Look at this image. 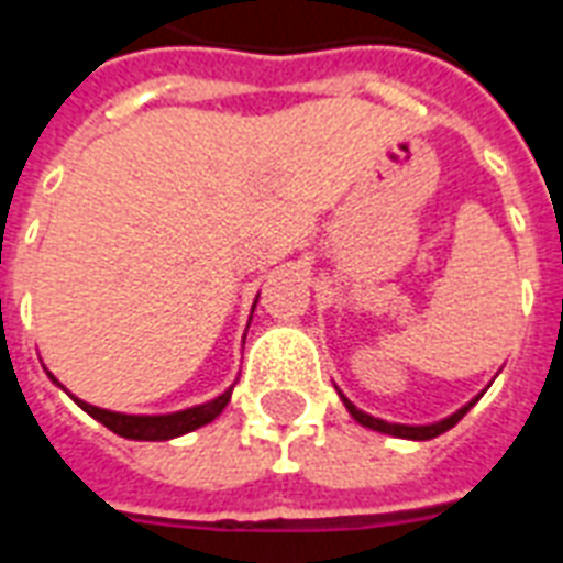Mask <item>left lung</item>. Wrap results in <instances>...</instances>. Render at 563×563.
<instances>
[{"mask_svg": "<svg viewBox=\"0 0 563 563\" xmlns=\"http://www.w3.org/2000/svg\"><path fill=\"white\" fill-rule=\"evenodd\" d=\"M338 395H341V401L343 407L350 410V416H353L355 422L358 424H365V428H371V431H379V434H391V437H401V440H431V437H440L443 431H449L452 424L461 422V416L467 413L471 410L473 404L479 401L483 398V391L473 398V401H467L461 410H455L452 416H446V419H440V422H431V424H401V422H386V419H377V416H371L365 413V410H358L346 395H343L341 389H338Z\"/></svg>", "mask_w": 563, "mask_h": 563, "instance_id": "1", "label": "left lung"}]
</instances>
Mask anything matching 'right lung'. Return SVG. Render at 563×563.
I'll return each instance as SVG.
<instances>
[{
	"label": "right lung",
	"instance_id": "obj_1",
	"mask_svg": "<svg viewBox=\"0 0 563 563\" xmlns=\"http://www.w3.org/2000/svg\"><path fill=\"white\" fill-rule=\"evenodd\" d=\"M256 301H253V310H256ZM246 329H250V325H246ZM47 377L54 379L59 389H66V386H63L51 371H47ZM232 389L234 386H229V389L222 391V395H217L213 401H205V404H198V407H186V410H177V413H162V416L114 413V410H102V407H92V404L80 401V398H75L71 391H68V395H71V401L78 404L84 413H90L96 422H102L108 431L126 437V440H174V437H184L189 434V431L201 428V424L213 422V419L225 410V404L232 401Z\"/></svg>",
	"mask_w": 563,
	"mask_h": 563
}]
</instances>
